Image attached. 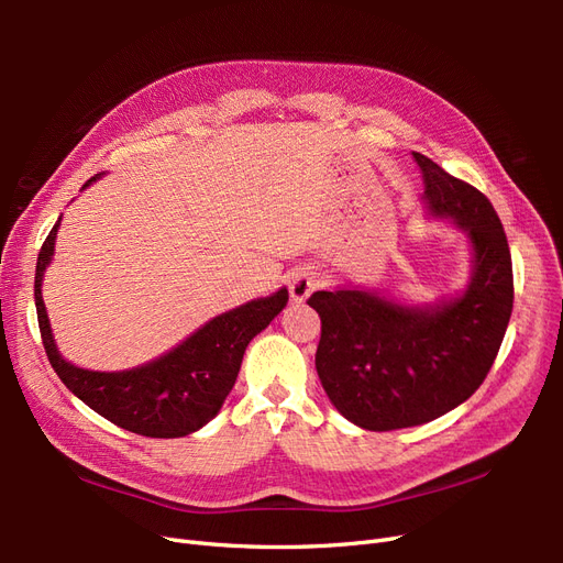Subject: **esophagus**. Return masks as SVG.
<instances>
[{
  "label": "esophagus",
  "mask_w": 563,
  "mask_h": 563,
  "mask_svg": "<svg viewBox=\"0 0 563 563\" xmlns=\"http://www.w3.org/2000/svg\"><path fill=\"white\" fill-rule=\"evenodd\" d=\"M319 286V279H317V272H312L310 267H302L298 269L291 284H288V291H291V298L296 302H302L305 298H310V294L314 291V288Z\"/></svg>",
  "instance_id": "esophagus-1"
}]
</instances>
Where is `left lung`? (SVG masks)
I'll return each mask as SVG.
<instances>
[{
  "instance_id": "1",
  "label": "left lung",
  "mask_w": 563,
  "mask_h": 563,
  "mask_svg": "<svg viewBox=\"0 0 563 563\" xmlns=\"http://www.w3.org/2000/svg\"><path fill=\"white\" fill-rule=\"evenodd\" d=\"M432 213L449 216L472 242L467 291L437 308H401L368 291H317L314 354L331 404L354 424L389 432L430 422L470 399L496 362L512 317V255L484 192L413 152Z\"/></svg>"
}]
</instances>
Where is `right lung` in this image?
Listing matches in <instances>:
<instances>
[{
  "label": "right lung",
  "instance_id": "right-lung-1",
  "mask_svg": "<svg viewBox=\"0 0 563 563\" xmlns=\"http://www.w3.org/2000/svg\"><path fill=\"white\" fill-rule=\"evenodd\" d=\"M58 225L60 220L44 240L35 272L40 333L48 364L54 366L58 378L96 413L133 434L174 439L207 424L230 395L253 335L261 333L284 310L288 300L286 288L211 319L174 352L141 368L122 373L77 368L58 354L42 300V277L54 255Z\"/></svg>",
  "mask_w": 563,
  "mask_h": 563
}]
</instances>
